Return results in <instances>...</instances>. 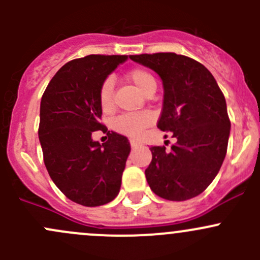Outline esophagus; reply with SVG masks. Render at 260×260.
Listing matches in <instances>:
<instances>
[{"label": "esophagus", "instance_id": "34e87169", "mask_svg": "<svg viewBox=\"0 0 260 260\" xmlns=\"http://www.w3.org/2000/svg\"><path fill=\"white\" fill-rule=\"evenodd\" d=\"M129 143H131V146H132V147H137V146H141V143L138 142L137 140H129Z\"/></svg>", "mask_w": 260, "mask_h": 260}]
</instances>
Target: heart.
Listing matches in <instances>:
<instances>
[{"instance_id":"b5f03b06","label":"heart","mask_w":260,"mask_h":260,"mask_svg":"<svg viewBox=\"0 0 260 260\" xmlns=\"http://www.w3.org/2000/svg\"><path fill=\"white\" fill-rule=\"evenodd\" d=\"M128 80L138 89L142 94H148L149 91L156 90V80L153 75L145 69H133L128 73ZM99 102L104 111H109L113 106V83L111 79L106 80L101 86L99 91ZM151 123V115L145 112L141 113H128L118 117L113 122L115 131L128 136H136L142 132L143 128Z\"/></svg>"}]
</instances>
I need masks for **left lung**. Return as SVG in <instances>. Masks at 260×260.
<instances>
[{
    "instance_id": "8db88e82",
    "label": "left lung",
    "mask_w": 260,
    "mask_h": 260,
    "mask_svg": "<svg viewBox=\"0 0 260 260\" xmlns=\"http://www.w3.org/2000/svg\"><path fill=\"white\" fill-rule=\"evenodd\" d=\"M129 59L161 78L164 104L157 127L177 140L170 149L149 148L147 182L166 200L195 198L216 177L226 154L230 120L224 94L211 73L191 57L157 52Z\"/></svg>"
}]
</instances>
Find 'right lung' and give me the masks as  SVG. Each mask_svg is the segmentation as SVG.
Returning a JSON list of instances; mask_svg holds the SVG:
<instances>
[{
    "label": "right lung",
    "mask_w": 260,
    "mask_h": 260,
    "mask_svg": "<svg viewBox=\"0 0 260 260\" xmlns=\"http://www.w3.org/2000/svg\"><path fill=\"white\" fill-rule=\"evenodd\" d=\"M127 55H88L67 62L41 98L39 140L50 177L60 191L83 206H101L118 195L131 152L127 137L108 132L93 141L99 122L101 86Z\"/></svg>",
    "instance_id": "obj_1"
}]
</instances>
